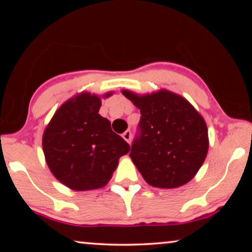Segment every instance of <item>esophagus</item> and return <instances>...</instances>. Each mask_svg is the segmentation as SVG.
Masks as SVG:
<instances>
[{"label": "esophagus", "mask_w": 252, "mask_h": 252, "mask_svg": "<svg viewBox=\"0 0 252 252\" xmlns=\"http://www.w3.org/2000/svg\"><path fill=\"white\" fill-rule=\"evenodd\" d=\"M122 138L125 139L127 143H130L131 142V132L129 130H126L125 133L122 134Z\"/></svg>", "instance_id": "1"}]
</instances>
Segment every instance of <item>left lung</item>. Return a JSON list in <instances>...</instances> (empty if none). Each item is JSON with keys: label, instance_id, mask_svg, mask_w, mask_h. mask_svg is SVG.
Here are the masks:
<instances>
[{"label": "left lung", "instance_id": "obj_1", "mask_svg": "<svg viewBox=\"0 0 252 252\" xmlns=\"http://www.w3.org/2000/svg\"><path fill=\"white\" fill-rule=\"evenodd\" d=\"M122 94L140 110L141 134L130 158L147 183L162 189L179 188L192 180L209 149L207 123L194 106L165 89Z\"/></svg>", "mask_w": 252, "mask_h": 252}]
</instances>
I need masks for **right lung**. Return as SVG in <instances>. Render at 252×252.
<instances>
[{"mask_svg": "<svg viewBox=\"0 0 252 252\" xmlns=\"http://www.w3.org/2000/svg\"><path fill=\"white\" fill-rule=\"evenodd\" d=\"M102 96L82 91L55 111L46 126L42 147L46 164L58 180L75 191L103 188L130 151V146L99 114Z\"/></svg>", "mask_w": 252, "mask_h": 252, "instance_id": "right-lung-1", "label": "right lung"}]
</instances>
